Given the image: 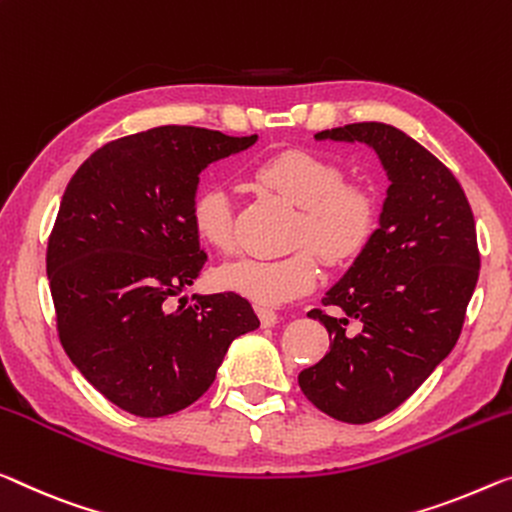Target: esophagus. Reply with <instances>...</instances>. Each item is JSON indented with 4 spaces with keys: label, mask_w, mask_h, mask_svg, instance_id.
I'll use <instances>...</instances> for the list:
<instances>
[{
    "label": "esophagus",
    "mask_w": 512,
    "mask_h": 512,
    "mask_svg": "<svg viewBox=\"0 0 512 512\" xmlns=\"http://www.w3.org/2000/svg\"><path fill=\"white\" fill-rule=\"evenodd\" d=\"M256 313H258V318H261V325L263 327H274V325H277L279 316L272 309H256Z\"/></svg>",
    "instance_id": "esophagus-1"
}]
</instances>
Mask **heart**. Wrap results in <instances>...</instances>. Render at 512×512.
I'll return each mask as SVG.
<instances>
[{
  "instance_id": "obj_1",
  "label": "heart",
  "mask_w": 512,
  "mask_h": 512,
  "mask_svg": "<svg viewBox=\"0 0 512 512\" xmlns=\"http://www.w3.org/2000/svg\"><path fill=\"white\" fill-rule=\"evenodd\" d=\"M251 178L279 194L297 210L286 256H242L217 270L224 290L261 306H281L309 293L318 281V257L327 265H343L371 242L377 224V196L357 178H343V167L332 157L309 148H281L251 167ZM190 224L203 245L222 254L235 247L233 203L219 185H206L190 203Z\"/></svg>"
}]
</instances>
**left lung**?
<instances>
[{
  "mask_svg": "<svg viewBox=\"0 0 512 512\" xmlns=\"http://www.w3.org/2000/svg\"><path fill=\"white\" fill-rule=\"evenodd\" d=\"M316 137L373 146L391 180L380 229L322 297L325 309L309 311L332 336L329 352L297 377L320 412L371 423L405 403L458 343L481 270L476 222L451 169L393 125L350 123Z\"/></svg>",
  "mask_w": 512,
  "mask_h": 512,
  "instance_id": "obj_1",
  "label": "left lung"
}]
</instances>
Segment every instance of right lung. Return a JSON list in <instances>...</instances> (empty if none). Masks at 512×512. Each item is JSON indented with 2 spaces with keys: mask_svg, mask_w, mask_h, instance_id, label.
Wrapping results in <instances>:
<instances>
[{
  "mask_svg": "<svg viewBox=\"0 0 512 512\" xmlns=\"http://www.w3.org/2000/svg\"><path fill=\"white\" fill-rule=\"evenodd\" d=\"M254 141L160 125L109 141L70 178L45 256L59 341L125 412L185 410L215 382L233 338L261 325L235 293L167 311L208 258L190 224L201 169Z\"/></svg>",
  "mask_w": 512,
  "mask_h": 512,
  "instance_id": "obj_1",
  "label": "right lung"
}]
</instances>
